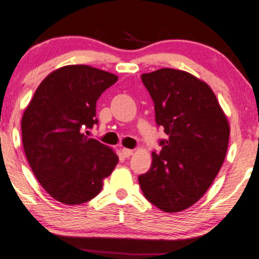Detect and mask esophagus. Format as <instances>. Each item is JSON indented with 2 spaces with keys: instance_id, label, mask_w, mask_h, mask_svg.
Listing matches in <instances>:
<instances>
[{
  "instance_id": "esophagus-1",
  "label": "esophagus",
  "mask_w": 259,
  "mask_h": 259,
  "mask_svg": "<svg viewBox=\"0 0 259 259\" xmlns=\"http://www.w3.org/2000/svg\"><path fill=\"white\" fill-rule=\"evenodd\" d=\"M122 154L124 155V157H130V156L134 154V150H131V149L123 148V149H122Z\"/></svg>"
}]
</instances>
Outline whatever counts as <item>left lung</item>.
<instances>
[{
	"mask_svg": "<svg viewBox=\"0 0 259 259\" xmlns=\"http://www.w3.org/2000/svg\"><path fill=\"white\" fill-rule=\"evenodd\" d=\"M141 77L167 138L159 141L162 150L152 152L150 170L138 182L149 202L178 212L212 184L227 155L230 126L216 95L194 75L163 68Z\"/></svg>",
	"mask_w": 259,
	"mask_h": 259,
	"instance_id": "1",
	"label": "left lung"
}]
</instances>
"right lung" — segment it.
Listing matches in <instances>:
<instances>
[{
	"label": "right lung",
	"instance_id": "obj_1",
	"mask_svg": "<svg viewBox=\"0 0 259 259\" xmlns=\"http://www.w3.org/2000/svg\"><path fill=\"white\" fill-rule=\"evenodd\" d=\"M117 79L89 65H65L43 79L24 110L25 156L39 184L58 202L75 205L96 197L118 163L111 148L85 135L98 123L97 100Z\"/></svg>",
	"mask_w": 259,
	"mask_h": 259
}]
</instances>
